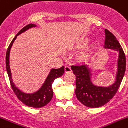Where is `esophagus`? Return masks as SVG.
<instances>
[{
	"label": "esophagus",
	"instance_id": "34e87169",
	"mask_svg": "<svg viewBox=\"0 0 128 128\" xmlns=\"http://www.w3.org/2000/svg\"><path fill=\"white\" fill-rule=\"evenodd\" d=\"M65 72L66 73H70L72 72V69H71V68L69 67V66H65Z\"/></svg>",
	"mask_w": 128,
	"mask_h": 128
}]
</instances>
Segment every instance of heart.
Masks as SVG:
<instances>
[{
  "instance_id": "obj_1",
  "label": "heart",
  "mask_w": 128,
  "mask_h": 128,
  "mask_svg": "<svg viewBox=\"0 0 128 128\" xmlns=\"http://www.w3.org/2000/svg\"><path fill=\"white\" fill-rule=\"evenodd\" d=\"M87 45H88V42L87 41H86V42H84L80 44V46H79V48H84V47H86ZM84 56H85L84 55L82 56V57H84Z\"/></svg>"
}]
</instances>
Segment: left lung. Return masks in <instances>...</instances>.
<instances>
[{
    "instance_id": "left-lung-1",
    "label": "left lung",
    "mask_w": 128,
    "mask_h": 128,
    "mask_svg": "<svg viewBox=\"0 0 128 128\" xmlns=\"http://www.w3.org/2000/svg\"><path fill=\"white\" fill-rule=\"evenodd\" d=\"M105 32L104 48L119 52L115 82L108 86H98L91 80L90 70L87 65H76L71 67L76 76V96L81 104L90 108L100 107L109 102L118 90L126 72V55L120 44L110 31L106 29Z\"/></svg>"
}]
</instances>
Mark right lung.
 Masks as SVG:
<instances>
[{"label": "right lung", "instance_id": "add662e5", "mask_svg": "<svg viewBox=\"0 0 128 128\" xmlns=\"http://www.w3.org/2000/svg\"><path fill=\"white\" fill-rule=\"evenodd\" d=\"M36 26V24H29L24 26L23 28L19 31L18 34L15 36L11 44H10L9 47L8 48L7 52H6V70H7L8 75L9 77L10 81L11 86L15 94L18 97L19 100L21 102L23 103L24 105H26L28 107H33V108H41L44 106H46L47 104H49L51 100H52V96H53V91H52V84L54 82V80L56 79H57L58 77L64 74V66H62L60 68L58 69H51V72H49L47 79H46L45 82L42 86V87L34 92L33 94H25L21 92L19 89L16 87L15 86L14 83L13 82L12 79V73L10 70V49L12 48L13 44L14 42V41L17 38L18 35L21 34V33L24 32L28 29H29L32 27H35Z\"/></svg>", "mask_w": 128, "mask_h": 128}]
</instances>
